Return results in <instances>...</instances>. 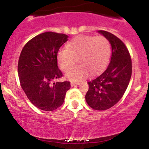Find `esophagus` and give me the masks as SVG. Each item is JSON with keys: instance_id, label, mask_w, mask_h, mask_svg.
<instances>
[{"instance_id": "esophagus-1", "label": "esophagus", "mask_w": 149, "mask_h": 149, "mask_svg": "<svg viewBox=\"0 0 149 149\" xmlns=\"http://www.w3.org/2000/svg\"><path fill=\"white\" fill-rule=\"evenodd\" d=\"M71 86H76L79 85V82H71Z\"/></svg>"}]
</instances>
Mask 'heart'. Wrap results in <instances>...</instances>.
Instances as JSON below:
<instances>
[{"mask_svg": "<svg viewBox=\"0 0 149 149\" xmlns=\"http://www.w3.org/2000/svg\"><path fill=\"white\" fill-rule=\"evenodd\" d=\"M111 45L104 36H79L67 45V49L58 52V63L66 76L73 81H80L91 72L96 74L102 70L109 63ZM81 63L73 69L77 62ZM72 69H71V68Z\"/></svg>", "mask_w": 149, "mask_h": 149, "instance_id": "b5f03b06", "label": "heart"}]
</instances>
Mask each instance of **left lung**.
Returning <instances> with one entry per match:
<instances>
[{"instance_id": "obj_1", "label": "left lung", "mask_w": 149, "mask_h": 149, "mask_svg": "<svg viewBox=\"0 0 149 149\" xmlns=\"http://www.w3.org/2000/svg\"><path fill=\"white\" fill-rule=\"evenodd\" d=\"M99 32L109 40L112 46L110 62L104 71L88 81L85 96L90 107L106 110L116 104L124 95L132 74V61L127 47L118 37L108 31Z\"/></svg>"}]
</instances>
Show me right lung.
Masks as SVG:
<instances>
[{"instance_id":"1","label":"right lung","mask_w":149,"mask_h":149,"mask_svg":"<svg viewBox=\"0 0 149 149\" xmlns=\"http://www.w3.org/2000/svg\"><path fill=\"white\" fill-rule=\"evenodd\" d=\"M65 34L47 31L29 40L22 49L18 63V74L22 89L30 102L39 109L53 111L64 102L70 88L69 81H52L63 76L57 56L67 42Z\"/></svg>"}]
</instances>
